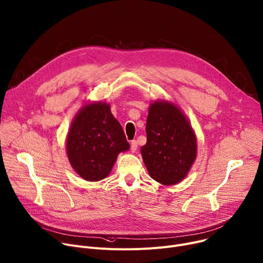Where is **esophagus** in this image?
I'll list each match as a JSON object with an SVG mask.
<instances>
[{"label":"esophagus","instance_id":"obj_1","mask_svg":"<svg viewBox=\"0 0 263 263\" xmlns=\"http://www.w3.org/2000/svg\"><path fill=\"white\" fill-rule=\"evenodd\" d=\"M137 148H138V143H137L136 140H133V141L130 142V151H132L133 153H135V152L137 151Z\"/></svg>","mask_w":263,"mask_h":263}]
</instances>
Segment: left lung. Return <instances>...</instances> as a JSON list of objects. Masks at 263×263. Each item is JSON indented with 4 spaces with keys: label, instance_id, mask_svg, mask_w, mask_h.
Here are the masks:
<instances>
[{
    "label": "left lung",
    "instance_id": "left-lung-1",
    "mask_svg": "<svg viewBox=\"0 0 263 263\" xmlns=\"http://www.w3.org/2000/svg\"><path fill=\"white\" fill-rule=\"evenodd\" d=\"M145 130L141 155L149 176L164 186L180 182L197 155L196 136L188 118L174 103L157 100L148 107Z\"/></svg>",
    "mask_w": 263,
    "mask_h": 263
}]
</instances>
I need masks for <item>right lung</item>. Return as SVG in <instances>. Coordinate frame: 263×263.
Wrapping results in <instances>:
<instances>
[{"label": "right lung", "instance_id": "1", "mask_svg": "<svg viewBox=\"0 0 263 263\" xmlns=\"http://www.w3.org/2000/svg\"><path fill=\"white\" fill-rule=\"evenodd\" d=\"M66 147L74 171L87 181H99L110 174L118 155L128 151L129 143L110 105L89 102L75 115Z\"/></svg>", "mask_w": 263, "mask_h": 263}]
</instances>
